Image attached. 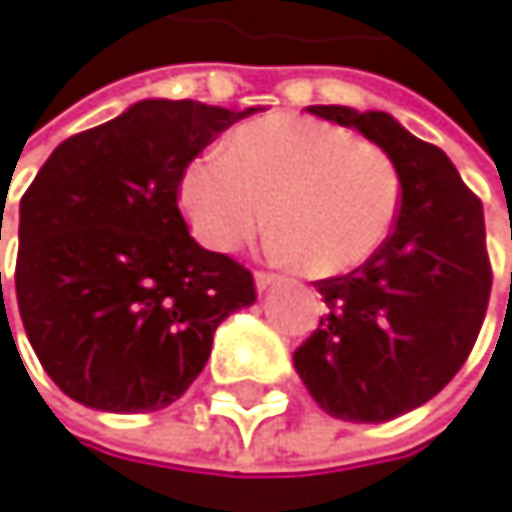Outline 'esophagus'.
<instances>
[{
	"label": "esophagus",
	"instance_id": "obj_1",
	"mask_svg": "<svg viewBox=\"0 0 512 512\" xmlns=\"http://www.w3.org/2000/svg\"><path fill=\"white\" fill-rule=\"evenodd\" d=\"M277 284V274H271V271H256V290L259 293H265L268 287H274Z\"/></svg>",
	"mask_w": 512,
	"mask_h": 512
}]
</instances>
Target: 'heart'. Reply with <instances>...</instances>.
<instances>
[{"label":"heart","instance_id":"heart-1","mask_svg":"<svg viewBox=\"0 0 512 512\" xmlns=\"http://www.w3.org/2000/svg\"><path fill=\"white\" fill-rule=\"evenodd\" d=\"M400 192L385 149L345 127L271 115L238 127L228 152L198 155L183 173L180 204L216 253L253 241L271 216L277 247L305 274L332 277L388 241Z\"/></svg>","mask_w":512,"mask_h":512}]
</instances>
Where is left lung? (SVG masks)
I'll return each instance as SVG.
<instances>
[{"label": "left lung", "instance_id": "obj_1", "mask_svg": "<svg viewBox=\"0 0 512 512\" xmlns=\"http://www.w3.org/2000/svg\"><path fill=\"white\" fill-rule=\"evenodd\" d=\"M308 112L385 149L403 183L388 241L360 268L314 284L329 314L293 354L326 415L381 424L437 397L473 351L492 293L482 201L443 149L388 112Z\"/></svg>", "mask_w": 512, "mask_h": 512}]
</instances>
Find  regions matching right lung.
Instances as JSON below:
<instances>
[{"mask_svg": "<svg viewBox=\"0 0 512 512\" xmlns=\"http://www.w3.org/2000/svg\"><path fill=\"white\" fill-rule=\"evenodd\" d=\"M250 112L140 100L63 140L23 192L17 308L39 363L75 403L170 406L201 375L216 326L256 302L253 274L204 250L176 204L186 167Z\"/></svg>", "mask_w": 512, "mask_h": 512, "instance_id": "obj_1", "label": "right lung"}]
</instances>
